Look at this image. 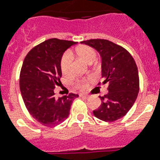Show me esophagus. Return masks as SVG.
I'll return each instance as SVG.
<instances>
[{"mask_svg": "<svg viewBox=\"0 0 160 160\" xmlns=\"http://www.w3.org/2000/svg\"><path fill=\"white\" fill-rule=\"evenodd\" d=\"M80 97H82V98H88V96L85 95V94H80Z\"/></svg>", "mask_w": 160, "mask_h": 160, "instance_id": "esophagus-1", "label": "esophagus"}]
</instances>
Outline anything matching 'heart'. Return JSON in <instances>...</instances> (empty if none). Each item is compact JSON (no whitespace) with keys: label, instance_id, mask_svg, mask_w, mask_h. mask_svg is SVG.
Returning a JSON list of instances; mask_svg holds the SVG:
<instances>
[{"label":"heart","instance_id":"b5f03b06","mask_svg":"<svg viewBox=\"0 0 160 160\" xmlns=\"http://www.w3.org/2000/svg\"><path fill=\"white\" fill-rule=\"evenodd\" d=\"M76 54L78 57L82 59L84 62L88 64H92L96 60L97 54L95 50L92 49L87 45H82L80 46L76 50ZM72 55L70 51H67L64 53L61 60V70L64 75L67 76L72 72ZM76 85L78 88L83 89L86 88L87 85V80L82 79V80H78L76 82Z\"/></svg>","mask_w":160,"mask_h":160}]
</instances>
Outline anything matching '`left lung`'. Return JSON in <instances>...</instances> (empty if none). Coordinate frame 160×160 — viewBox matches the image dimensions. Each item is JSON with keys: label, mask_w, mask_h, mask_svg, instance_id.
Here are the masks:
<instances>
[{"label": "left lung", "mask_w": 160, "mask_h": 160, "mask_svg": "<svg viewBox=\"0 0 160 160\" xmlns=\"http://www.w3.org/2000/svg\"><path fill=\"white\" fill-rule=\"evenodd\" d=\"M95 49L101 57L102 84H109L108 93L99 96L101 104L93 113L104 121L122 118L135 103L139 92L138 67L126 49L106 39L82 42Z\"/></svg>", "instance_id": "left-lung-1"}]
</instances>
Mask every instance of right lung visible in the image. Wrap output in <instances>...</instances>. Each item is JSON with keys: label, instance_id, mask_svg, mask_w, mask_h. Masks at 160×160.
Wrapping results in <instances>:
<instances>
[{"label": "right lung", "instance_id": "add662e5", "mask_svg": "<svg viewBox=\"0 0 160 160\" xmlns=\"http://www.w3.org/2000/svg\"><path fill=\"white\" fill-rule=\"evenodd\" d=\"M76 42L50 39L33 47L25 57L20 72V91L30 115L45 127H56L69 116L78 94L55 98L62 72L61 60Z\"/></svg>", "mask_w": 160, "mask_h": 160}]
</instances>
